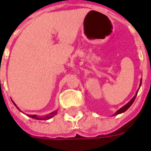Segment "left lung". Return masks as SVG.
Wrapping results in <instances>:
<instances>
[{"label": "left lung", "mask_w": 151, "mask_h": 151, "mask_svg": "<svg viewBox=\"0 0 151 151\" xmlns=\"http://www.w3.org/2000/svg\"><path fill=\"white\" fill-rule=\"evenodd\" d=\"M141 83H142V82H141ZM140 86H141V84H140ZM137 95H135V96H134V97H133V98L132 99H131V100H130V101L129 102V103H128V104H127L126 105H124V107H122V108H120V109H119V110H118V111H117L116 112V114H115V115H117V114L122 113V112H124V111H126L127 109H128V108H129V107H130V106H131V105L133 104V101H134V100H135V99H136Z\"/></svg>", "instance_id": "obj_1"}]
</instances>
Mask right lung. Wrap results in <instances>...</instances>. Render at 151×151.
Instances as JSON below:
<instances>
[{
  "mask_svg": "<svg viewBox=\"0 0 151 151\" xmlns=\"http://www.w3.org/2000/svg\"><path fill=\"white\" fill-rule=\"evenodd\" d=\"M13 103H14V102H13ZM14 104L16 106V104H15L14 103ZM16 107H17V106H16ZM56 114V112H52V113L49 114L48 116H47L45 117H38L37 116H35V115H34V116H33V115H28V116L31 117V118H33V119H35V120H48V119H50V118H52L53 116H55Z\"/></svg>",
  "mask_w": 151,
  "mask_h": 151,
  "instance_id": "obj_1",
  "label": "right lung"
}]
</instances>
